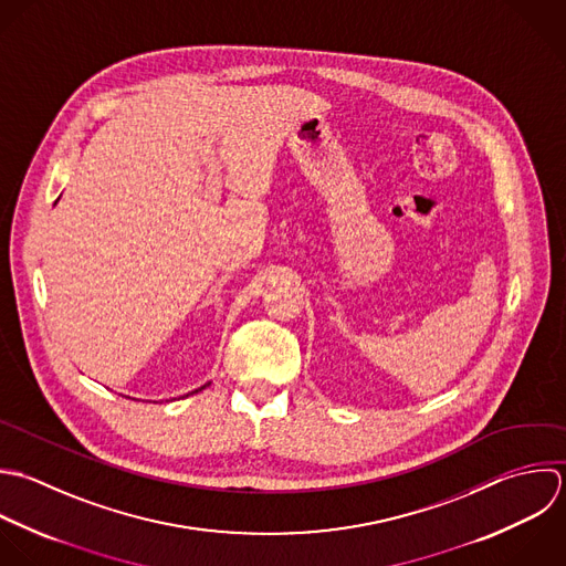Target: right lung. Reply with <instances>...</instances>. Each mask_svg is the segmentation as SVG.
Returning <instances> with one entry per match:
<instances>
[{
	"label": "right lung",
	"instance_id": "right-lung-1",
	"mask_svg": "<svg viewBox=\"0 0 566 566\" xmlns=\"http://www.w3.org/2000/svg\"><path fill=\"white\" fill-rule=\"evenodd\" d=\"M202 388H205V386H202Z\"/></svg>",
	"mask_w": 566,
	"mask_h": 566
}]
</instances>
